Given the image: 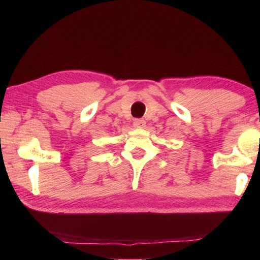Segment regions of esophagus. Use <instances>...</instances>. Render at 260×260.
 Returning <instances> with one entry per match:
<instances>
[{
	"instance_id": "obj_1",
	"label": "esophagus",
	"mask_w": 260,
	"mask_h": 260,
	"mask_svg": "<svg viewBox=\"0 0 260 260\" xmlns=\"http://www.w3.org/2000/svg\"><path fill=\"white\" fill-rule=\"evenodd\" d=\"M133 125H134V127H136V128H143V127L146 126V120H144V119H134Z\"/></svg>"
}]
</instances>
